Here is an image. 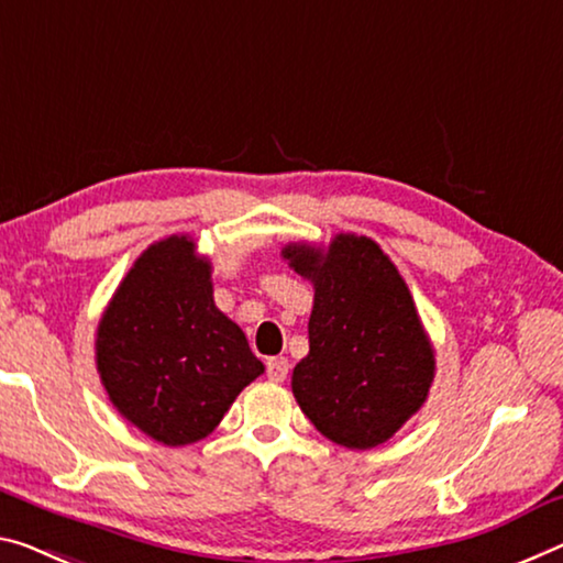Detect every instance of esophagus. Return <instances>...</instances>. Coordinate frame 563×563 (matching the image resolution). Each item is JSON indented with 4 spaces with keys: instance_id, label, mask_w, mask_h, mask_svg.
Masks as SVG:
<instances>
[{
    "instance_id": "34e87169",
    "label": "esophagus",
    "mask_w": 563,
    "mask_h": 563,
    "mask_svg": "<svg viewBox=\"0 0 563 563\" xmlns=\"http://www.w3.org/2000/svg\"><path fill=\"white\" fill-rule=\"evenodd\" d=\"M266 375H269L272 383H284L289 375V362L284 357H272L266 362Z\"/></svg>"
}]
</instances>
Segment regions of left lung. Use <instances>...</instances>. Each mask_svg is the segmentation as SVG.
<instances>
[{
    "mask_svg": "<svg viewBox=\"0 0 563 563\" xmlns=\"http://www.w3.org/2000/svg\"><path fill=\"white\" fill-rule=\"evenodd\" d=\"M282 256L314 284L309 354L291 393L332 443L367 451L390 440L428 400L435 352L410 289L367 236L336 233L330 246L287 244Z\"/></svg>",
    "mask_w": 563,
    "mask_h": 563,
    "instance_id": "left-lung-1",
    "label": "left lung"
}]
</instances>
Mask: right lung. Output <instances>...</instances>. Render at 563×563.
Instances as JSON below:
<instances>
[{
    "label": "right lung",
    "instance_id": "obj_1",
    "mask_svg": "<svg viewBox=\"0 0 563 563\" xmlns=\"http://www.w3.org/2000/svg\"><path fill=\"white\" fill-rule=\"evenodd\" d=\"M95 362L115 410L170 448L209 435L264 372L241 327L213 305L211 262L188 236L135 258L102 311Z\"/></svg>",
    "mask_w": 563,
    "mask_h": 563
}]
</instances>
